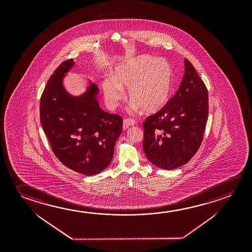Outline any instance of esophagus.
Here are the masks:
<instances>
[{
    "mask_svg": "<svg viewBox=\"0 0 252 252\" xmlns=\"http://www.w3.org/2000/svg\"><path fill=\"white\" fill-rule=\"evenodd\" d=\"M135 124H136L135 120H131V119H126V120H124V122H123V128L127 129L129 126H134Z\"/></svg>",
    "mask_w": 252,
    "mask_h": 252,
    "instance_id": "esophagus-1",
    "label": "esophagus"
}]
</instances>
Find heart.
I'll list each match as a JSON object with an SVG mask.
<instances>
[{
  "mask_svg": "<svg viewBox=\"0 0 252 252\" xmlns=\"http://www.w3.org/2000/svg\"><path fill=\"white\" fill-rule=\"evenodd\" d=\"M173 68L165 59L140 55L118 64L112 76L102 83L105 103L115 109L128 89L132 108L146 113L159 112L168 103L173 91Z\"/></svg>",
  "mask_w": 252,
  "mask_h": 252,
  "instance_id": "obj_1",
  "label": "heart"
}]
</instances>
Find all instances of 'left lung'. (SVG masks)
Wrapping results in <instances>:
<instances>
[{"mask_svg": "<svg viewBox=\"0 0 252 252\" xmlns=\"http://www.w3.org/2000/svg\"><path fill=\"white\" fill-rule=\"evenodd\" d=\"M208 118V92L192 64L185 60V74L164 107L143 122V150L150 162L177 169L199 149Z\"/></svg>", "mask_w": 252, "mask_h": 252, "instance_id": "obj_1", "label": "left lung"}]
</instances>
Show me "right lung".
I'll return each mask as SVG.
<instances>
[{
	"mask_svg": "<svg viewBox=\"0 0 252 252\" xmlns=\"http://www.w3.org/2000/svg\"><path fill=\"white\" fill-rule=\"evenodd\" d=\"M74 65L73 60L65 61L51 75L40 98V122L62 164L93 176L111 163L123 120L100 108L94 83L78 96L65 90L63 79Z\"/></svg>",
	"mask_w": 252,
	"mask_h": 252,
	"instance_id": "right-lung-1",
	"label": "right lung"
}]
</instances>
